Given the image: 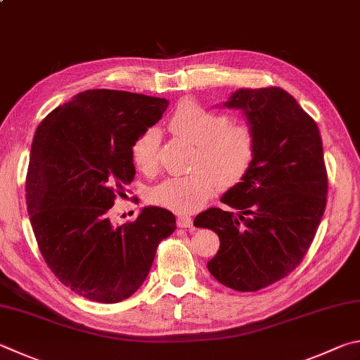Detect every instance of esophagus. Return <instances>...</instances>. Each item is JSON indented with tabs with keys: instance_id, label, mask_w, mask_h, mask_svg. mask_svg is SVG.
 <instances>
[{
	"instance_id": "esophagus-1",
	"label": "esophagus",
	"mask_w": 360,
	"mask_h": 360,
	"mask_svg": "<svg viewBox=\"0 0 360 360\" xmlns=\"http://www.w3.org/2000/svg\"><path fill=\"white\" fill-rule=\"evenodd\" d=\"M176 226L179 228H193V219L190 217H179L176 218Z\"/></svg>"
}]
</instances>
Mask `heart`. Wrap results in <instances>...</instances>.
<instances>
[{"label":"heart","mask_w":360,"mask_h":360,"mask_svg":"<svg viewBox=\"0 0 360 360\" xmlns=\"http://www.w3.org/2000/svg\"><path fill=\"white\" fill-rule=\"evenodd\" d=\"M176 136L198 145L193 169L186 176H172L150 191V202L179 213L199 210L221 186H234L248 174L256 155V139L250 126L229 123L221 113L205 110L194 103L176 107L169 122ZM134 166L141 172L158 167V132L150 128L131 148Z\"/></svg>","instance_id":"obj_1"}]
</instances>
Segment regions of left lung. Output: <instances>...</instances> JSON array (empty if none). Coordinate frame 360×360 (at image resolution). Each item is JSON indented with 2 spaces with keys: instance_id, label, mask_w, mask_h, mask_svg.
<instances>
[{
  "instance_id": "obj_1",
  "label": "left lung",
  "mask_w": 360,
  "mask_h": 360,
  "mask_svg": "<svg viewBox=\"0 0 360 360\" xmlns=\"http://www.w3.org/2000/svg\"><path fill=\"white\" fill-rule=\"evenodd\" d=\"M223 107L240 110L255 132L256 155L248 174L196 228L219 237L209 272L234 291L253 292L285 278L299 266L326 209L327 174L318 124L278 86L238 88Z\"/></svg>"
}]
</instances>
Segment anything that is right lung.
<instances>
[{"label": "right lung", "mask_w": 360, "mask_h": 360, "mask_svg": "<svg viewBox=\"0 0 360 360\" xmlns=\"http://www.w3.org/2000/svg\"><path fill=\"white\" fill-rule=\"evenodd\" d=\"M167 99L86 90L42 120L31 143L27 205L47 266L75 294L117 304L147 278L156 248L175 231L172 212L143 207L113 226L109 210L134 180L131 148Z\"/></svg>", "instance_id": "obj_1"}]
</instances>
